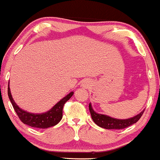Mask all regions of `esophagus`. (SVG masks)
Listing matches in <instances>:
<instances>
[{
    "label": "esophagus",
    "mask_w": 160,
    "mask_h": 160,
    "mask_svg": "<svg viewBox=\"0 0 160 160\" xmlns=\"http://www.w3.org/2000/svg\"><path fill=\"white\" fill-rule=\"evenodd\" d=\"M90 85H91V81L89 80H84L82 82V86H83L84 88H88Z\"/></svg>",
    "instance_id": "34e87169"
}]
</instances>
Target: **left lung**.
I'll return each instance as SVG.
<instances>
[{
	"label": "left lung",
	"mask_w": 160,
	"mask_h": 160,
	"mask_svg": "<svg viewBox=\"0 0 160 160\" xmlns=\"http://www.w3.org/2000/svg\"><path fill=\"white\" fill-rule=\"evenodd\" d=\"M88 109H89V112L91 113L93 122L98 126L104 129H108V130H121V129L126 128L130 126V125L135 124L139 120L142 114L144 113V111H142L139 114L132 117V118L128 119H118L112 118V117H109L107 115H102L97 113L92 109L91 103H89V106H88Z\"/></svg>",
	"instance_id": "left-lung-1"
}]
</instances>
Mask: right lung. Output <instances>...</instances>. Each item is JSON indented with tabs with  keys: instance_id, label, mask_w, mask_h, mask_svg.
<instances>
[{
	"instance_id": "obj_1",
	"label": "right lung",
	"mask_w": 160,
	"mask_h": 160,
	"mask_svg": "<svg viewBox=\"0 0 160 160\" xmlns=\"http://www.w3.org/2000/svg\"><path fill=\"white\" fill-rule=\"evenodd\" d=\"M73 95H74V92H70L68 95H67L62 99H61L57 104L53 106L50 110L46 112L41 113V114H39V113H38V114L37 113H30L23 110L16 104V103H15V101L13 100L12 95H11L9 86L8 85L9 98L12 103L15 112L18 115V118L24 124L36 128L45 129L55 126L56 124H58L62 118V109L65 102L68 101L72 97Z\"/></svg>"
}]
</instances>
